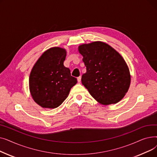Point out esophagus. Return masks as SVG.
Listing matches in <instances>:
<instances>
[{
    "label": "esophagus",
    "instance_id": "1",
    "mask_svg": "<svg viewBox=\"0 0 157 157\" xmlns=\"http://www.w3.org/2000/svg\"><path fill=\"white\" fill-rule=\"evenodd\" d=\"M81 76H79L78 78V81L79 82V83H80V82H81Z\"/></svg>",
    "mask_w": 157,
    "mask_h": 157
}]
</instances>
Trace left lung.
Masks as SVG:
<instances>
[{
    "instance_id": "obj_1",
    "label": "left lung",
    "mask_w": 157,
    "mask_h": 157,
    "mask_svg": "<svg viewBox=\"0 0 157 157\" xmlns=\"http://www.w3.org/2000/svg\"><path fill=\"white\" fill-rule=\"evenodd\" d=\"M86 72L81 81L95 99L104 105L119 102L127 92L130 75L122 56L108 44L96 41L79 46Z\"/></svg>"
}]
</instances>
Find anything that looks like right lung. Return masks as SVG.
Here are the masks:
<instances>
[{
  "mask_svg": "<svg viewBox=\"0 0 157 157\" xmlns=\"http://www.w3.org/2000/svg\"><path fill=\"white\" fill-rule=\"evenodd\" d=\"M66 51L52 48L38 59L30 74L29 86L34 101L43 108H56L67 97L77 79L63 65Z\"/></svg>",
  "mask_w": 157,
  "mask_h": 157,
  "instance_id": "1",
  "label": "right lung"
}]
</instances>
